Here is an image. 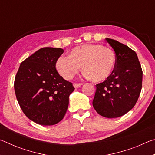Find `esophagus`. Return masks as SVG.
<instances>
[{
  "mask_svg": "<svg viewBox=\"0 0 155 155\" xmlns=\"http://www.w3.org/2000/svg\"><path fill=\"white\" fill-rule=\"evenodd\" d=\"M81 85H82V83H74L73 84V86H74L75 88L80 87Z\"/></svg>",
  "mask_w": 155,
  "mask_h": 155,
  "instance_id": "obj_1",
  "label": "esophagus"
}]
</instances>
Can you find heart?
Listing matches in <instances>:
<instances>
[{
    "label": "heart",
    "instance_id": "obj_1",
    "mask_svg": "<svg viewBox=\"0 0 155 155\" xmlns=\"http://www.w3.org/2000/svg\"><path fill=\"white\" fill-rule=\"evenodd\" d=\"M94 82H103L111 77L116 65V56L111 48L101 44H85L74 47L68 57H59L55 67L65 80H70L79 71Z\"/></svg>",
    "mask_w": 155,
    "mask_h": 155
}]
</instances>
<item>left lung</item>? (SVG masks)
<instances>
[{
	"label": "left lung",
	"instance_id": "left-lung-1",
	"mask_svg": "<svg viewBox=\"0 0 155 155\" xmlns=\"http://www.w3.org/2000/svg\"><path fill=\"white\" fill-rule=\"evenodd\" d=\"M114 48L116 65L112 75L97 84L93 107L102 116L115 118L130 111L137 103L142 87V70L136 52L129 47L106 38Z\"/></svg>",
	"mask_w": 155,
	"mask_h": 155
}]
</instances>
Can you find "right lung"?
I'll return each instance as SVG.
<instances>
[{
	"label": "right lung",
	"mask_w": 155,
	"mask_h": 155,
	"mask_svg": "<svg viewBox=\"0 0 155 155\" xmlns=\"http://www.w3.org/2000/svg\"><path fill=\"white\" fill-rule=\"evenodd\" d=\"M62 48L46 47L21 63L14 90L20 108L28 119L43 126L56 124L64 118L74 91L55 68Z\"/></svg>",
	"instance_id": "1"
}]
</instances>
